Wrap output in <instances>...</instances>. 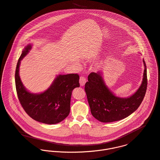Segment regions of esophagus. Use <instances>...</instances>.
<instances>
[{
	"label": "esophagus",
	"mask_w": 160,
	"mask_h": 160,
	"mask_svg": "<svg viewBox=\"0 0 160 160\" xmlns=\"http://www.w3.org/2000/svg\"><path fill=\"white\" fill-rule=\"evenodd\" d=\"M80 86H84L85 83H86V79L85 77H80Z\"/></svg>",
	"instance_id": "esophagus-1"
}]
</instances>
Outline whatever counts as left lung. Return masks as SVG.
Listing matches in <instances>:
<instances>
[{"instance_id":"1","label":"left lung","mask_w":160,"mask_h":160,"mask_svg":"<svg viewBox=\"0 0 160 160\" xmlns=\"http://www.w3.org/2000/svg\"><path fill=\"white\" fill-rule=\"evenodd\" d=\"M144 70L142 83L139 88L128 97L116 96L106 85L102 71L92 72L85 85L92 116L102 122H111L123 119L141 105L147 88V70L144 59Z\"/></svg>"}]
</instances>
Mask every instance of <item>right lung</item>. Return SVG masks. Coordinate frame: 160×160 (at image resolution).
Segmentation results:
<instances>
[{"label": "right lung", "instance_id": "right-lung-1", "mask_svg": "<svg viewBox=\"0 0 160 160\" xmlns=\"http://www.w3.org/2000/svg\"><path fill=\"white\" fill-rule=\"evenodd\" d=\"M31 48L32 44L26 46L18 62L15 82L18 98L26 112L34 120L46 124L59 123L69 115L72 91L80 87L79 76L73 73L58 75L44 92H30L21 80L19 67L21 61Z\"/></svg>", "mask_w": 160, "mask_h": 160}]
</instances>
